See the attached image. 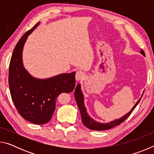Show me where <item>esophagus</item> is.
Instances as JSON below:
<instances>
[{
	"instance_id": "1",
	"label": "esophagus",
	"mask_w": 154,
	"mask_h": 154,
	"mask_svg": "<svg viewBox=\"0 0 154 154\" xmlns=\"http://www.w3.org/2000/svg\"><path fill=\"white\" fill-rule=\"evenodd\" d=\"M85 77V73L81 71H78L76 72V75H75V79L77 81H79L83 79V78Z\"/></svg>"
}]
</instances>
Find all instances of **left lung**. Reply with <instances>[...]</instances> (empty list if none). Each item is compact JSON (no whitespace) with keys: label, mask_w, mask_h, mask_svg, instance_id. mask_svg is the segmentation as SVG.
I'll return each instance as SVG.
<instances>
[{"label":"left lung","mask_w":154,"mask_h":154,"mask_svg":"<svg viewBox=\"0 0 154 154\" xmlns=\"http://www.w3.org/2000/svg\"><path fill=\"white\" fill-rule=\"evenodd\" d=\"M140 54H143L144 56H145V52H144V51L142 50V49L140 50ZM143 93H144V92H143ZM142 96H143V95L141 96V97H140L139 100L137 101V103L135 104L134 106H133V108L130 110L129 113H128L127 114L125 115L124 116H123L121 118L117 119H116V120L109 122V123L103 124V123H99V122L94 120L93 119L91 118L89 116V115L88 114L87 111H86V108L85 107V105H84L83 95L82 92V90H81L80 84H78L77 85V87L75 88V100H76L77 106H78V107H79V111L81 113V116H82L83 124H84V126L88 128L89 129L93 130H109V129H111V128H113L116 126H118V125L122 124V122H123L124 120H126V119L128 118V117L130 116V115L132 113V112L134 111L135 107H136L138 104H139V103L140 102Z\"/></svg>","instance_id":"8db88e82"}]
</instances>
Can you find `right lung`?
I'll return each mask as SVG.
<instances>
[{"mask_svg":"<svg viewBox=\"0 0 154 154\" xmlns=\"http://www.w3.org/2000/svg\"><path fill=\"white\" fill-rule=\"evenodd\" d=\"M39 24L27 31L15 45L9 69L11 96L18 113L27 121L44 124L50 120L56 108V99L62 92L69 93L75 85V72L49 79H36L22 64V50L28 35Z\"/></svg>","mask_w":154,"mask_h":154,"instance_id":"add662e5","label":"right lung"}]
</instances>
